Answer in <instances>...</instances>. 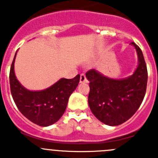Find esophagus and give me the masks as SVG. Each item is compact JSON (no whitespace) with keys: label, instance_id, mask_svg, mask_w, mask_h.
<instances>
[{"label":"esophagus","instance_id":"1","mask_svg":"<svg viewBox=\"0 0 158 158\" xmlns=\"http://www.w3.org/2000/svg\"><path fill=\"white\" fill-rule=\"evenodd\" d=\"M80 82L81 83H88V82H89L88 79L86 78L85 74H84V73H81V74Z\"/></svg>","mask_w":158,"mask_h":158}]
</instances>
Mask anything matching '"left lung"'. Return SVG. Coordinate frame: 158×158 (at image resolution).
I'll return each mask as SVG.
<instances>
[{
  "label": "left lung",
  "instance_id": "8db88e82",
  "mask_svg": "<svg viewBox=\"0 0 158 158\" xmlns=\"http://www.w3.org/2000/svg\"><path fill=\"white\" fill-rule=\"evenodd\" d=\"M138 54L139 64L131 76L112 79L96 69L86 73L90 91L89 105L93 115L108 126H118L128 120L139 109L147 85V68L141 49L131 43Z\"/></svg>",
  "mask_w": 158,
  "mask_h": 158
}]
</instances>
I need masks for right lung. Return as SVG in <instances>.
<instances>
[{
	"label": "right lung",
	"instance_id": "obj_1",
	"mask_svg": "<svg viewBox=\"0 0 158 158\" xmlns=\"http://www.w3.org/2000/svg\"><path fill=\"white\" fill-rule=\"evenodd\" d=\"M15 54L10 73L9 83L12 98L19 111L32 123L41 127H48L55 123L62 116L68 100L77 87L80 75L73 79L61 78L51 87L40 91H31L23 87L14 72Z\"/></svg>",
	"mask_w": 158,
	"mask_h": 158
}]
</instances>
